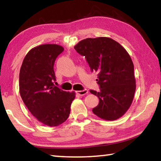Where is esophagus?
<instances>
[{
  "mask_svg": "<svg viewBox=\"0 0 161 161\" xmlns=\"http://www.w3.org/2000/svg\"><path fill=\"white\" fill-rule=\"evenodd\" d=\"M76 93L79 95H80V96H84V95L88 94V90H87V89H84V90H81V91H77L76 92Z\"/></svg>",
  "mask_w": 161,
  "mask_h": 161,
  "instance_id": "esophagus-1",
  "label": "esophagus"
}]
</instances>
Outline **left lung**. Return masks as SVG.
<instances>
[{
  "instance_id": "obj_1",
  "label": "left lung",
  "mask_w": 161,
  "mask_h": 161,
  "mask_svg": "<svg viewBox=\"0 0 161 161\" xmlns=\"http://www.w3.org/2000/svg\"><path fill=\"white\" fill-rule=\"evenodd\" d=\"M75 49L85 56L92 72L98 73L100 92L90 90L99 100L93 113L107 121L121 118L131 105L136 86L129 54L118 42L107 37L86 38Z\"/></svg>"
}]
</instances>
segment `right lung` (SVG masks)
Masks as SVG:
<instances>
[{"mask_svg":"<svg viewBox=\"0 0 161 161\" xmlns=\"http://www.w3.org/2000/svg\"><path fill=\"white\" fill-rule=\"evenodd\" d=\"M64 47L45 44L32 48L23 59L19 75V91L28 110L46 126H58L66 121L75 92L54 86V61Z\"/></svg>","mask_w":161,"mask_h":161,"instance_id":"right-lung-1","label":"right lung"}]
</instances>
